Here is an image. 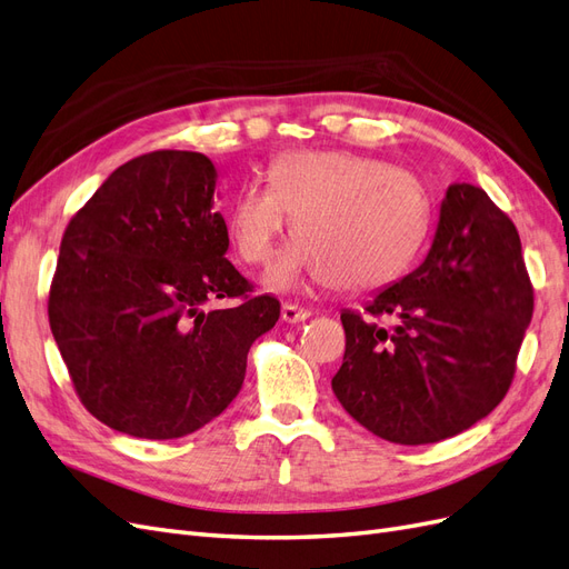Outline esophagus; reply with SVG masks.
<instances>
[{
    "label": "esophagus",
    "instance_id": "1",
    "mask_svg": "<svg viewBox=\"0 0 569 569\" xmlns=\"http://www.w3.org/2000/svg\"><path fill=\"white\" fill-rule=\"evenodd\" d=\"M306 318H311V311H308V308H301V306H295V303L282 306V320L284 322L297 325V322H303Z\"/></svg>",
    "mask_w": 569,
    "mask_h": 569
}]
</instances>
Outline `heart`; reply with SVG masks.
I'll return each mask as SVG.
<instances>
[{
    "label": "heart",
    "mask_w": 569,
    "mask_h": 569,
    "mask_svg": "<svg viewBox=\"0 0 569 569\" xmlns=\"http://www.w3.org/2000/svg\"><path fill=\"white\" fill-rule=\"evenodd\" d=\"M268 184L237 194L228 232L247 263L263 266L295 218L299 239L268 272L272 291L320 274L339 291L380 289L408 268L429 230L420 180L363 153L287 151L270 163Z\"/></svg>",
    "instance_id": "b5f03b06"
}]
</instances>
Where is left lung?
<instances>
[{
    "mask_svg": "<svg viewBox=\"0 0 569 569\" xmlns=\"http://www.w3.org/2000/svg\"><path fill=\"white\" fill-rule=\"evenodd\" d=\"M366 311L341 313L347 351L332 391L343 410L403 446L470 429L508 393L533 311L512 220L485 189L451 184L425 261Z\"/></svg>",
    "mask_w": 569,
    "mask_h": 569,
    "instance_id": "8db88e82",
    "label": "left lung"
}]
</instances>
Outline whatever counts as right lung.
Segmentation results:
<instances>
[{"instance_id":"1","label":"right lung","mask_w":569,"mask_h":569,"mask_svg":"<svg viewBox=\"0 0 569 569\" xmlns=\"http://www.w3.org/2000/svg\"><path fill=\"white\" fill-rule=\"evenodd\" d=\"M216 166L151 151L101 182L71 218L49 291V325L82 406L116 432L178 439L242 389L251 343L280 318L274 297L226 253ZM239 298L209 312L206 302Z\"/></svg>"}]
</instances>
